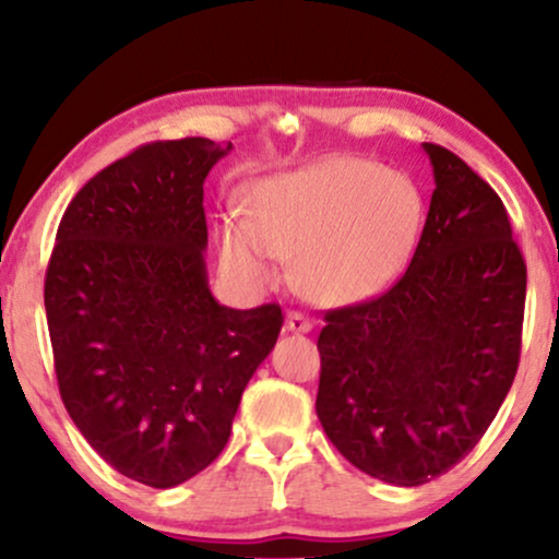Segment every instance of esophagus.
<instances>
[{"mask_svg": "<svg viewBox=\"0 0 559 559\" xmlns=\"http://www.w3.org/2000/svg\"><path fill=\"white\" fill-rule=\"evenodd\" d=\"M284 329L288 333H307V331H312V320L307 316H301V312H288Z\"/></svg>", "mask_w": 559, "mask_h": 559, "instance_id": "esophagus-1", "label": "esophagus"}]
</instances>
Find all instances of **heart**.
Instances as JSON below:
<instances>
[{
    "instance_id": "obj_1",
    "label": "heart",
    "mask_w": 559,
    "mask_h": 559,
    "mask_svg": "<svg viewBox=\"0 0 559 559\" xmlns=\"http://www.w3.org/2000/svg\"><path fill=\"white\" fill-rule=\"evenodd\" d=\"M423 221L426 202L413 178L373 159L329 157L249 183L243 217L217 221V260L247 288L278 284L275 260L297 262L307 299L360 305L400 278Z\"/></svg>"
}]
</instances>
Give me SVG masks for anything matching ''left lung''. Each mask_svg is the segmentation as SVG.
Instances as JSON below:
<instances>
[{"instance_id": "left-lung-1", "label": "left lung", "mask_w": 559, "mask_h": 559, "mask_svg": "<svg viewBox=\"0 0 559 559\" xmlns=\"http://www.w3.org/2000/svg\"><path fill=\"white\" fill-rule=\"evenodd\" d=\"M433 197L407 273L325 312L316 409L362 473L420 486L497 418L521 360L525 262L502 199L457 155L423 144Z\"/></svg>"}]
</instances>
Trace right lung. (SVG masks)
<instances>
[{"mask_svg": "<svg viewBox=\"0 0 559 559\" xmlns=\"http://www.w3.org/2000/svg\"><path fill=\"white\" fill-rule=\"evenodd\" d=\"M230 150L155 141L96 173L62 215L44 281L68 415L107 465L152 489L223 452L284 325L278 305L234 310L210 292L204 178Z\"/></svg>", "mask_w": 559, "mask_h": 559, "instance_id": "add662e5", "label": "right lung"}]
</instances>
